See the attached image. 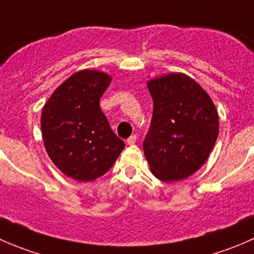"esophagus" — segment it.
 Returning a JSON list of instances; mask_svg holds the SVG:
<instances>
[{"label":"esophagus","mask_w":254,"mask_h":254,"mask_svg":"<svg viewBox=\"0 0 254 254\" xmlns=\"http://www.w3.org/2000/svg\"><path fill=\"white\" fill-rule=\"evenodd\" d=\"M136 135H131V136L129 137V139L127 140V145H134L135 142H136Z\"/></svg>","instance_id":"1"}]
</instances>
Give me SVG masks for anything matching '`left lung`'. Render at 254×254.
Segmentation results:
<instances>
[{"label":"left lung","instance_id":"1","mask_svg":"<svg viewBox=\"0 0 254 254\" xmlns=\"http://www.w3.org/2000/svg\"><path fill=\"white\" fill-rule=\"evenodd\" d=\"M152 119L143 140L151 172L163 182L187 178L205 163L219 135V115L194 79L171 73L147 83Z\"/></svg>","mask_w":254,"mask_h":254}]
</instances>
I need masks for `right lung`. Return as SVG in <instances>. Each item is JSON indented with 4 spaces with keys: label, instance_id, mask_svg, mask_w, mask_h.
Segmentation results:
<instances>
[{
    "label": "right lung",
    "instance_id": "1",
    "mask_svg": "<svg viewBox=\"0 0 254 254\" xmlns=\"http://www.w3.org/2000/svg\"><path fill=\"white\" fill-rule=\"evenodd\" d=\"M111 81L99 71H79L51 94L43 108L42 132L49 157L76 181L106 175L125 147L99 108Z\"/></svg>",
    "mask_w": 254,
    "mask_h": 254
}]
</instances>
